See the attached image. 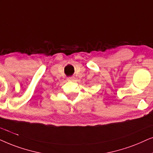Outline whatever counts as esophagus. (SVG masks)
Instances as JSON below:
<instances>
[{
	"mask_svg": "<svg viewBox=\"0 0 153 153\" xmlns=\"http://www.w3.org/2000/svg\"><path fill=\"white\" fill-rule=\"evenodd\" d=\"M74 78H73V77H69V78H68V79H67V80H68V81H73V80H74Z\"/></svg>",
	"mask_w": 153,
	"mask_h": 153,
	"instance_id": "esophagus-1",
	"label": "esophagus"
}]
</instances>
